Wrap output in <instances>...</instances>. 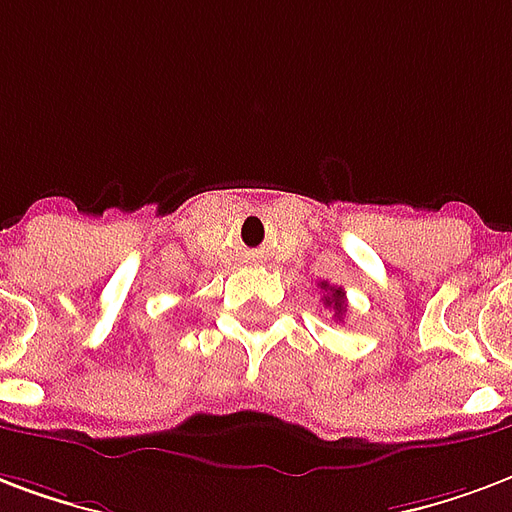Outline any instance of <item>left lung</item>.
Returning <instances> with one entry per match:
<instances>
[{
  "instance_id": "1",
  "label": "left lung",
  "mask_w": 512,
  "mask_h": 512,
  "mask_svg": "<svg viewBox=\"0 0 512 512\" xmlns=\"http://www.w3.org/2000/svg\"><path fill=\"white\" fill-rule=\"evenodd\" d=\"M320 290H323V304L333 309V317H336V320H344V312H347V295H344L342 287L320 282Z\"/></svg>"
}]
</instances>
